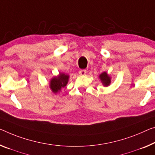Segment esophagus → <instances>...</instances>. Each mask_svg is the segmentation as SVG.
I'll list each match as a JSON object with an SVG mask.
<instances>
[{"instance_id": "esophagus-1", "label": "esophagus", "mask_w": 155, "mask_h": 155, "mask_svg": "<svg viewBox=\"0 0 155 155\" xmlns=\"http://www.w3.org/2000/svg\"><path fill=\"white\" fill-rule=\"evenodd\" d=\"M79 73L80 75H85L86 73H87V71L84 69H82L79 71Z\"/></svg>"}]
</instances>
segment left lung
Returning a JSON list of instances; mask_svg holds the SVG:
<instances>
[{
  "label": "left lung",
  "mask_w": 155,
  "mask_h": 155,
  "mask_svg": "<svg viewBox=\"0 0 155 155\" xmlns=\"http://www.w3.org/2000/svg\"><path fill=\"white\" fill-rule=\"evenodd\" d=\"M100 78H101L102 82L103 83L104 86H108L110 84L111 78L109 77V75L106 72L102 73V74L100 75Z\"/></svg>",
  "instance_id": "left-lung-1"
}]
</instances>
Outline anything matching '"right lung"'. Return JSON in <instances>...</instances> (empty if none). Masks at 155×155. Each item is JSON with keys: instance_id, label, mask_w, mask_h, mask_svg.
I'll use <instances>...</instances> for the list:
<instances>
[{"instance_id": "add662e5", "label": "right lung", "mask_w": 155, "mask_h": 155, "mask_svg": "<svg viewBox=\"0 0 155 155\" xmlns=\"http://www.w3.org/2000/svg\"><path fill=\"white\" fill-rule=\"evenodd\" d=\"M68 81V75L64 74V73H59L58 77H54L51 81V89L54 93H58L66 86Z\"/></svg>"}]
</instances>
